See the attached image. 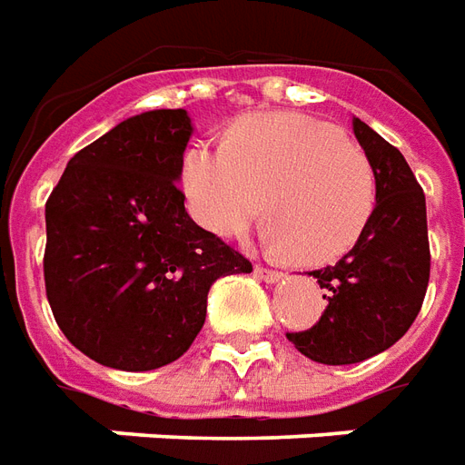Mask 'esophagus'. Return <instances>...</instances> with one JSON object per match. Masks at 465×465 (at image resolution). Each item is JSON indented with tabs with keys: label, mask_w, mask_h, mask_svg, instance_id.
I'll use <instances>...</instances> for the list:
<instances>
[{
	"label": "esophagus",
	"mask_w": 465,
	"mask_h": 465,
	"mask_svg": "<svg viewBox=\"0 0 465 465\" xmlns=\"http://www.w3.org/2000/svg\"><path fill=\"white\" fill-rule=\"evenodd\" d=\"M255 274L260 280H265V282H280L282 280V272H277V270H270V267L255 265Z\"/></svg>",
	"instance_id": "34e87169"
}]
</instances>
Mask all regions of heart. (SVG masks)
Masks as SVG:
<instances>
[{
  "instance_id": "heart-1",
  "label": "heart",
  "mask_w": 465,
  "mask_h": 465,
  "mask_svg": "<svg viewBox=\"0 0 465 465\" xmlns=\"http://www.w3.org/2000/svg\"><path fill=\"white\" fill-rule=\"evenodd\" d=\"M191 215L232 240L262 213L267 245L302 262H331L357 245L376 208V173L337 125L265 114L237 125L228 143H195L183 158Z\"/></svg>"
}]
</instances>
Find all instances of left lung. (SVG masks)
Segmentation results:
<instances>
[{
  "instance_id": "8db88e82",
  "label": "left lung",
  "mask_w": 465,
  "mask_h": 465,
  "mask_svg": "<svg viewBox=\"0 0 465 465\" xmlns=\"http://www.w3.org/2000/svg\"><path fill=\"white\" fill-rule=\"evenodd\" d=\"M354 135L376 173V208L357 245L340 262L310 272L327 310L304 331L297 351L320 364H357L404 337L421 310L431 252L426 198L399 148L354 118Z\"/></svg>"
}]
</instances>
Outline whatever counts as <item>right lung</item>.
<instances>
[{
	"label": "right lung",
	"mask_w": 465,
	"mask_h": 465,
	"mask_svg": "<svg viewBox=\"0 0 465 465\" xmlns=\"http://www.w3.org/2000/svg\"><path fill=\"white\" fill-rule=\"evenodd\" d=\"M183 108L131 116L81 148L46 200L44 282L54 320L86 357L151 371L183 357L208 292L252 262L193 223L178 188Z\"/></svg>",
	"instance_id": "add662e5"
}]
</instances>
